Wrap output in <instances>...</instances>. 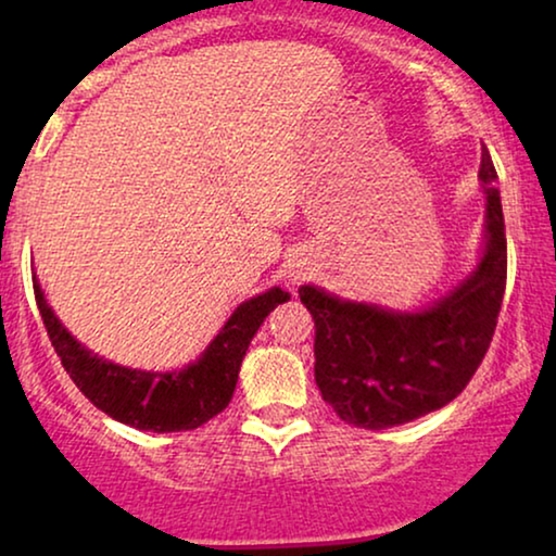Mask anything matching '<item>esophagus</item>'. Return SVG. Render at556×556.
Wrapping results in <instances>:
<instances>
[{"label": "esophagus", "instance_id": "34e87169", "mask_svg": "<svg viewBox=\"0 0 556 556\" xmlns=\"http://www.w3.org/2000/svg\"><path fill=\"white\" fill-rule=\"evenodd\" d=\"M303 278H306V270H303V265H295L291 270V280L295 283V280H303Z\"/></svg>", "mask_w": 556, "mask_h": 556}]
</instances>
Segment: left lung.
Returning <instances> with one entry per match:
<instances>
[{"instance_id": "obj_1", "label": "left lung", "mask_w": 556, "mask_h": 556, "mask_svg": "<svg viewBox=\"0 0 556 556\" xmlns=\"http://www.w3.org/2000/svg\"><path fill=\"white\" fill-rule=\"evenodd\" d=\"M478 179L485 194L481 257L430 306L394 311L299 288L316 324V384L344 422L384 430L435 413L466 390L489 352L506 291V227L485 147Z\"/></svg>"}]
</instances>
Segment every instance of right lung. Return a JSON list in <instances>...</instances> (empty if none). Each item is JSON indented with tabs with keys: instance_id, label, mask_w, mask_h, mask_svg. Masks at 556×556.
I'll list each match as a JSON object with an SVG mask.
<instances>
[{
	"instance_id": "add662e5",
	"label": "right lung",
	"mask_w": 556,
	"mask_h": 556,
	"mask_svg": "<svg viewBox=\"0 0 556 556\" xmlns=\"http://www.w3.org/2000/svg\"><path fill=\"white\" fill-rule=\"evenodd\" d=\"M33 283L45 329L75 387L113 420L151 432L194 430L223 413L232 400L250 341L265 316L278 303L291 299L278 286H273L265 293L242 301L200 354V359L181 369L147 371L121 367L83 346L60 324L37 276H33Z\"/></svg>"
}]
</instances>
